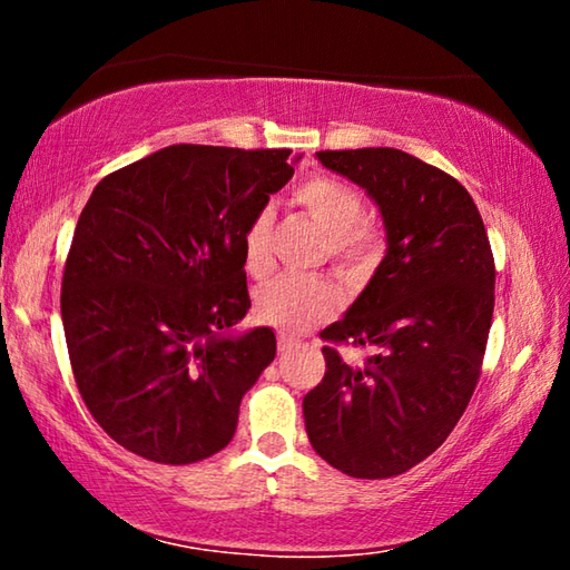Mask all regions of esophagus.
Instances as JSON below:
<instances>
[{"label":"esophagus","mask_w":570,"mask_h":570,"mask_svg":"<svg viewBox=\"0 0 570 570\" xmlns=\"http://www.w3.org/2000/svg\"><path fill=\"white\" fill-rule=\"evenodd\" d=\"M292 346H294V340H292V336H286V334H278V352H288V350H292Z\"/></svg>","instance_id":"obj_1"}]
</instances>
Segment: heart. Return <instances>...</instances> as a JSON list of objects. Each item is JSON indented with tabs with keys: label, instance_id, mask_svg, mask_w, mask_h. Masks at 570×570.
Here are the masks:
<instances>
[{
	"label": "heart",
	"instance_id": "b5f03b06",
	"mask_svg": "<svg viewBox=\"0 0 570 570\" xmlns=\"http://www.w3.org/2000/svg\"><path fill=\"white\" fill-rule=\"evenodd\" d=\"M294 204L302 206L326 234L330 254L342 266H356L382 244L380 228L364 220V196L354 183L340 176H312L298 183ZM272 210H258L244 230V264L254 276L272 272ZM342 292L330 278L282 276L256 296V312L266 324L284 332L306 330L340 312Z\"/></svg>",
	"mask_w": 570,
	"mask_h": 570
}]
</instances>
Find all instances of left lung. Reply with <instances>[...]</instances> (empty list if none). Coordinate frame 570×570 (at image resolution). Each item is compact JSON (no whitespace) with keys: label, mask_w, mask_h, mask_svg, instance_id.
I'll return each instance as SVG.
<instances>
[{"label":"left lung","mask_w":570,"mask_h":570,"mask_svg":"<svg viewBox=\"0 0 570 570\" xmlns=\"http://www.w3.org/2000/svg\"><path fill=\"white\" fill-rule=\"evenodd\" d=\"M316 158L374 198L387 256L344 320L320 334L326 372L304 397L306 435L344 475L394 478L448 440L475 392L495 308L493 250L450 173L394 148ZM340 343L379 354L354 367Z\"/></svg>","instance_id":"8db88e82"}]
</instances>
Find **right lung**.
I'll return each mask as SVG.
<instances>
[{
  "label": "right lung",
  "mask_w": 570,
  "mask_h": 570,
  "mask_svg": "<svg viewBox=\"0 0 570 570\" xmlns=\"http://www.w3.org/2000/svg\"><path fill=\"white\" fill-rule=\"evenodd\" d=\"M292 150L170 146L105 176L75 226L62 324L77 390L108 435L160 465L224 450L276 356L250 308L244 230L294 176Z\"/></svg>",
  "instance_id": "1"
}]
</instances>
